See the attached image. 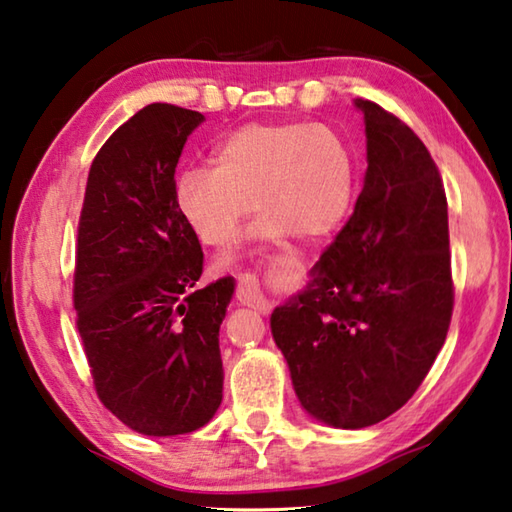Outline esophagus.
<instances>
[{
	"label": "esophagus",
	"mask_w": 512,
	"mask_h": 512,
	"mask_svg": "<svg viewBox=\"0 0 512 512\" xmlns=\"http://www.w3.org/2000/svg\"><path fill=\"white\" fill-rule=\"evenodd\" d=\"M237 300L244 304V306H250V309H255L259 313H268L271 311V302L266 300L264 293H262V286H259V280L253 275V273H241L237 277Z\"/></svg>",
	"instance_id": "34e87169"
}]
</instances>
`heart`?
Listing matches in <instances>:
<instances>
[{"instance_id": "b5f03b06", "label": "heart", "mask_w": 512, "mask_h": 512, "mask_svg": "<svg viewBox=\"0 0 512 512\" xmlns=\"http://www.w3.org/2000/svg\"><path fill=\"white\" fill-rule=\"evenodd\" d=\"M356 192V156L347 138L318 123H250L215 147V165H190L174 203L206 246H224L253 210V244H282L336 230Z\"/></svg>"}]
</instances>
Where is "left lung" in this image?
I'll return each instance as SVG.
<instances>
[{
  "label": "left lung",
  "instance_id": "8db88e82",
  "mask_svg": "<svg viewBox=\"0 0 512 512\" xmlns=\"http://www.w3.org/2000/svg\"><path fill=\"white\" fill-rule=\"evenodd\" d=\"M353 102L365 116V185L311 282L271 315L302 407L342 430L376 425L410 401L454 304L439 167L403 120Z\"/></svg>",
  "mask_w": 512,
  "mask_h": 512
}]
</instances>
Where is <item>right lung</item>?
<instances>
[{"instance_id":"1","label":"right lung","mask_w":512,"mask_h":512,"mask_svg":"<svg viewBox=\"0 0 512 512\" xmlns=\"http://www.w3.org/2000/svg\"><path fill=\"white\" fill-rule=\"evenodd\" d=\"M203 114L154 102L91 163L78 224L73 306L107 410L147 436L199 430L221 405L219 327L232 277L197 288L199 237L174 203V172Z\"/></svg>"}]
</instances>
